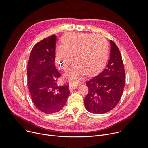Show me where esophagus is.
<instances>
[{
  "label": "esophagus",
  "mask_w": 148,
  "mask_h": 148,
  "mask_svg": "<svg viewBox=\"0 0 148 148\" xmlns=\"http://www.w3.org/2000/svg\"><path fill=\"white\" fill-rule=\"evenodd\" d=\"M77 87V85H69V89L70 92H72L74 90L76 89Z\"/></svg>",
  "instance_id": "esophagus-1"
}]
</instances>
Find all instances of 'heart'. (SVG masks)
Wrapping results in <instances>:
<instances>
[{
  "mask_svg": "<svg viewBox=\"0 0 148 148\" xmlns=\"http://www.w3.org/2000/svg\"><path fill=\"white\" fill-rule=\"evenodd\" d=\"M62 45L56 48L55 61L71 84L75 85L86 73L88 76L98 74L104 67L108 58V45L104 37L86 33H68L61 39Z\"/></svg>",
  "mask_w": 148,
  "mask_h": 148,
  "instance_id": "1",
  "label": "heart"
}]
</instances>
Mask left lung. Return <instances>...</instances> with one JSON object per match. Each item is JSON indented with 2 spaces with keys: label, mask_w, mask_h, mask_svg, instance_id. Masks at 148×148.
Wrapping results in <instances>:
<instances>
[{
  "label": "left lung",
  "mask_w": 148,
  "mask_h": 148,
  "mask_svg": "<svg viewBox=\"0 0 148 148\" xmlns=\"http://www.w3.org/2000/svg\"><path fill=\"white\" fill-rule=\"evenodd\" d=\"M110 57L107 66L98 76L86 83L88 95L84 99L86 109L101 114L112 110L122 96L125 83L122 57L116 45L110 41Z\"/></svg>",
  "instance_id": "8db88e82"
}]
</instances>
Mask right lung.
Here are the masks:
<instances>
[{
  "label": "right lung",
  "mask_w": 148,
  "mask_h": 148,
  "mask_svg": "<svg viewBox=\"0 0 148 148\" xmlns=\"http://www.w3.org/2000/svg\"><path fill=\"white\" fill-rule=\"evenodd\" d=\"M56 37L52 35L33 48L28 62V88L35 106L45 114L60 111L70 93L68 85L58 86L61 75L54 64Z\"/></svg>",
  "instance_id": "1"
}]
</instances>
